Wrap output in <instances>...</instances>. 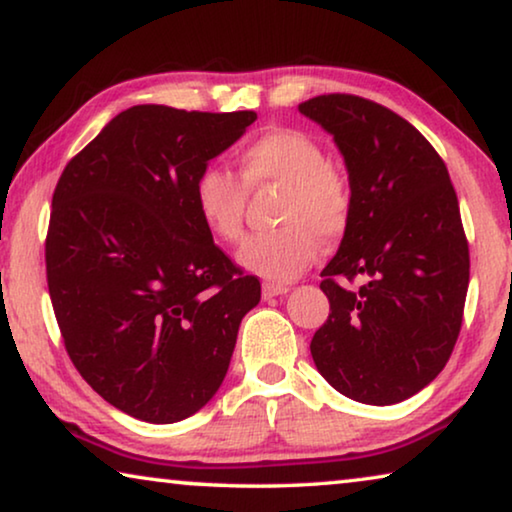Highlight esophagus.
<instances>
[{
    "instance_id": "34e87169",
    "label": "esophagus",
    "mask_w": 512,
    "mask_h": 512,
    "mask_svg": "<svg viewBox=\"0 0 512 512\" xmlns=\"http://www.w3.org/2000/svg\"><path fill=\"white\" fill-rule=\"evenodd\" d=\"M288 293V286L284 284H263V298L270 300V298H279V295H286Z\"/></svg>"
}]
</instances>
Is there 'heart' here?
I'll use <instances>...</instances> for the list:
<instances>
[{"mask_svg": "<svg viewBox=\"0 0 512 512\" xmlns=\"http://www.w3.org/2000/svg\"><path fill=\"white\" fill-rule=\"evenodd\" d=\"M240 179L207 166L194 182V207L207 233L235 244L244 233L247 189L281 187L274 207L279 228L242 244L238 263L268 281H291L316 261L321 240H342L353 217L348 177L328 164L311 133L291 127L265 131L238 154Z\"/></svg>", "mask_w": 512, "mask_h": 512, "instance_id": "b5f03b06", "label": "heart"}]
</instances>
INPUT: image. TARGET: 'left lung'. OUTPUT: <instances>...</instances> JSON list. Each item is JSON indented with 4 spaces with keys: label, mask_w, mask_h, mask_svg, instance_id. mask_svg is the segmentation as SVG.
Here are the masks:
<instances>
[{
    "label": "left lung",
    "mask_w": 512,
    "mask_h": 512,
    "mask_svg": "<svg viewBox=\"0 0 512 512\" xmlns=\"http://www.w3.org/2000/svg\"><path fill=\"white\" fill-rule=\"evenodd\" d=\"M298 110L332 133L353 191L351 226L321 272L330 316L311 358L355 402H404L439 376L462 328L469 242L448 168L381 103L323 94Z\"/></svg>",
    "instance_id": "obj_1"
}]
</instances>
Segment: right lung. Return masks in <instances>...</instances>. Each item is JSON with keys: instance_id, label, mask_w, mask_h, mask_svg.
I'll return each instance as SVG.
<instances>
[{"instance_id": "add662e5", "label": "right lung", "mask_w": 512, "mask_h": 512, "mask_svg": "<svg viewBox=\"0 0 512 512\" xmlns=\"http://www.w3.org/2000/svg\"><path fill=\"white\" fill-rule=\"evenodd\" d=\"M254 110L133 106L59 177L46 274L66 353L115 409L168 425L210 402L261 300L207 233L194 182Z\"/></svg>"}]
</instances>
